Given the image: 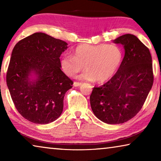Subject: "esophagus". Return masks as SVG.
Masks as SVG:
<instances>
[{
    "mask_svg": "<svg viewBox=\"0 0 161 161\" xmlns=\"http://www.w3.org/2000/svg\"><path fill=\"white\" fill-rule=\"evenodd\" d=\"M81 84V82H77V81H75L74 82V86H79Z\"/></svg>",
    "mask_w": 161,
    "mask_h": 161,
    "instance_id": "34e87169",
    "label": "esophagus"
}]
</instances>
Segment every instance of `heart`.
I'll list each match as a JSON object with an SVG mask.
<instances>
[{"mask_svg": "<svg viewBox=\"0 0 161 161\" xmlns=\"http://www.w3.org/2000/svg\"><path fill=\"white\" fill-rule=\"evenodd\" d=\"M123 52L116 45L82 44L74 50V56L64 54L60 59L65 75L73 77L83 69L81 80L103 82L115 74L121 64Z\"/></svg>", "mask_w": 161, "mask_h": 161, "instance_id": "1", "label": "heart"}]
</instances>
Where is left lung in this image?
<instances>
[{"label": "left lung", "mask_w": 161, "mask_h": 161, "mask_svg": "<svg viewBox=\"0 0 161 161\" xmlns=\"http://www.w3.org/2000/svg\"><path fill=\"white\" fill-rule=\"evenodd\" d=\"M125 55L118 71L107 82L94 87L90 104L94 115L108 124H123L139 112L153 83L149 49L131 34L120 36Z\"/></svg>", "instance_id": "1"}]
</instances>
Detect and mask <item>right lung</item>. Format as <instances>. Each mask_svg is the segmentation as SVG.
<instances>
[{"instance_id": "obj_1", "label": "right lung", "mask_w": 161, "mask_h": 161, "mask_svg": "<svg viewBox=\"0 0 161 161\" xmlns=\"http://www.w3.org/2000/svg\"><path fill=\"white\" fill-rule=\"evenodd\" d=\"M67 43L43 32H35L15 45L6 74L15 107L25 119L51 123L61 115L65 93L73 81L61 70V54ZM31 72L36 80H29Z\"/></svg>"}]
</instances>
